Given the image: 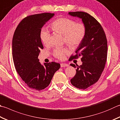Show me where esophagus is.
<instances>
[{
  "instance_id": "34e87169",
  "label": "esophagus",
  "mask_w": 120,
  "mask_h": 120,
  "mask_svg": "<svg viewBox=\"0 0 120 120\" xmlns=\"http://www.w3.org/2000/svg\"><path fill=\"white\" fill-rule=\"evenodd\" d=\"M67 66H68V65L67 64H65V63H61L60 64L61 67H67Z\"/></svg>"
}]
</instances>
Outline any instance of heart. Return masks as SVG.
<instances>
[{"instance_id": "heart-1", "label": "heart", "mask_w": 120, "mask_h": 120, "mask_svg": "<svg viewBox=\"0 0 120 120\" xmlns=\"http://www.w3.org/2000/svg\"><path fill=\"white\" fill-rule=\"evenodd\" d=\"M51 28L55 32L64 35V41L73 48L79 46L84 39L86 28L83 23H76L75 20L67 18H59L51 23ZM50 33L46 29L41 31L40 38L43 44L47 45L49 43ZM70 53L66 47L57 48L53 52V55L56 58L62 60L65 55Z\"/></svg>"}]
</instances>
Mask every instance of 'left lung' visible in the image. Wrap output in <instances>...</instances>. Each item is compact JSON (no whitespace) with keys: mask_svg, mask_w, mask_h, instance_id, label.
<instances>
[{"mask_svg":"<svg viewBox=\"0 0 120 120\" xmlns=\"http://www.w3.org/2000/svg\"><path fill=\"white\" fill-rule=\"evenodd\" d=\"M69 15L82 19L86 28L84 39L76 49V55H71L70 60L81 56L82 64L76 68V75L71 82L74 87L84 90L97 82L105 68L107 59V40L102 26L97 20L82 11L69 12Z\"/></svg>","mask_w":120,"mask_h":120,"instance_id":"1","label":"left lung"}]
</instances>
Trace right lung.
<instances>
[{
	"label": "right lung",
	"mask_w": 120,
	"mask_h": 120,
	"mask_svg": "<svg viewBox=\"0 0 120 120\" xmlns=\"http://www.w3.org/2000/svg\"><path fill=\"white\" fill-rule=\"evenodd\" d=\"M54 13H43L29 15L18 24L12 39V57L15 69L28 86L37 90L44 89L50 83L59 63H44L38 59L43 46L40 38L43 26Z\"/></svg>",
	"instance_id": "right-lung-1"
}]
</instances>
